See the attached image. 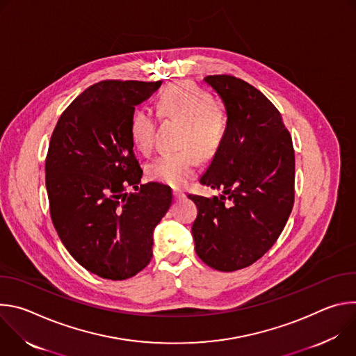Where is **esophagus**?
Wrapping results in <instances>:
<instances>
[{"label":"esophagus","mask_w":356,"mask_h":356,"mask_svg":"<svg viewBox=\"0 0 356 356\" xmlns=\"http://www.w3.org/2000/svg\"><path fill=\"white\" fill-rule=\"evenodd\" d=\"M173 195H175V198H183V197H184V193H183L181 190H175V191H173Z\"/></svg>","instance_id":"esophagus-1"}]
</instances>
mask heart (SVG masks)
Here are the masks:
<instances>
[{"instance_id": "obj_1", "label": "heart", "mask_w": 356, "mask_h": 356, "mask_svg": "<svg viewBox=\"0 0 356 356\" xmlns=\"http://www.w3.org/2000/svg\"><path fill=\"white\" fill-rule=\"evenodd\" d=\"M156 110L163 118L183 122L180 145L194 146L201 156H211L224 139L227 131L224 111L214 106L209 92L191 83L180 81L166 87L156 99ZM155 128L156 121L150 110L142 107L134 113L131 136L143 154H149L154 149ZM196 151L193 147H184L175 154L159 156L147 166L149 177L173 187L186 184L194 176L200 162Z\"/></svg>"}]
</instances>
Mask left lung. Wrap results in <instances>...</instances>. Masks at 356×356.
Here are the masks:
<instances>
[{"label":"left lung","mask_w":356,"mask_h":356,"mask_svg":"<svg viewBox=\"0 0 356 356\" xmlns=\"http://www.w3.org/2000/svg\"><path fill=\"white\" fill-rule=\"evenodd\" d=\"M204 81L222 99L227 131L200 183L220 197L188 194L198 209L191 235L198 258L221 272L262 258L294 201V150L280 113L249 83L228 74Z\"/></svg>","instance_id":"1"}]
</instances>
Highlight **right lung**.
Wrapping results in <instances>:
<instances>
[{"label": "right lung", "instance_id": "obj_1", "mask_svg": "<svg viewBox=\"0 0 356 356\" xmlns=\"http://www.w3.org/2000/svg\"><path fill=\"white\" fill-rule=\"evenodd\" d=\"M162 81H99L62 114L46 156L50 216L70 255L88 272L125 280L152 259L154 229L172 206L169 186L138 187L135 107ZM132 185L136 193H127Z\"/></svg>", "mask_w": 356, "mask_h": 356}]
</instances>
